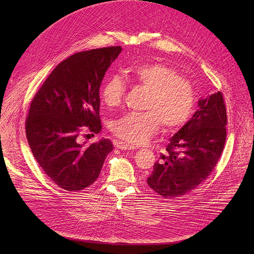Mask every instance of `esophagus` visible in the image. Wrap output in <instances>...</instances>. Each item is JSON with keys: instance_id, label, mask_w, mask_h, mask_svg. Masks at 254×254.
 <instances>
[{"instance_id": "esophagus-1", "label": "esophagus", "mask_w": 254, "mask_h": 254, "mask_svg": "<svg viewBox=\"0 0 254 254\" xmlns=\"http://www.w3.org/2000/svg\"><path fill=\"white\" fill-rule=\"evenodd\" d=\"M116 147L120 150H134L135 147L131 146V144H128L124 141H117L116 142Z\"/></svg>"}]
</instances>
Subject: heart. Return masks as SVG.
<instances>
[{"mask_svg": "<svg viewBox=\"0 0 254 254\" xmlns=\"http://www.w3.org/2000/svg\"><path fill=\"white\" fill-rule=\"evenodd\" d=\"M126 78L149 91L142 114H127L113 124V132L125 141L140 144L148 141L161 127L173 131L182 127L192 115L196 93L193 84L180 77L178 72L160 62L134 65L125 71ZM126 91L118 76L107 79L101 88V98L107 107L119 106Z\"/></svg>", "mask_w": 254, "mask_h": 254, "instance_id": "b5f03b06", "label": "heart"}]
</instances>
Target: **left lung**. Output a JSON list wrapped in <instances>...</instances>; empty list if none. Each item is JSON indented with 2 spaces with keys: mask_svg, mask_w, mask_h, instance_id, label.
<instances>
[{
  "mask_svg": "<svg viewBox=\"0 0 254 254\" xmlns=\"http://www.w3.org/2000/svg\"><path fill=\"white\" fill-rule=\"evenodd\" d=\"M226 110L220 91L200 98L193 117L171 138L155 163L148 185L164 198L190 193L208 178L226 139Z\"/></svg>",
  "mask_w": 254,
  "mask_h": 254,
  "instance_id": "1",
  "label": "left lung"
}]
</instances>
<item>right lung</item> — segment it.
I'll return each mask as SVG.
<instances>
[{"mask_svg": "<svg viewBox=\"0 0 254 254\" xmlns=\"http://www.w3.org/2000/svg\"><path fill=\"white\" fill-rule=\"evenodd\" d=\"M121 46L75 53L58 64L33 98L26 134L45 174L67 191H79L98 178L114 146L110 139L79 143L80 127L101 130L99 88Z\"/></svg>", "mask_w": 254, "mask_h": 254, "instance_id": "right-lung-1", "label": "right lung"}]
</instances>
